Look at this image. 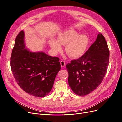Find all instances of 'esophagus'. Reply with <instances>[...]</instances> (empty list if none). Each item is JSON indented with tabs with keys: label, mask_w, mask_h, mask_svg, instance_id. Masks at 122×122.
Listing matches in <instances>:
<instances>
[{
	"label": "esophagus",
	"mask_w": 122,
	"mask_h": 122,
	"mask_svg": "<svg viewBox=\"0 0 122 122\" xmlns=\"http://www.w3.org/2000/svg\"><path fill=\"white\" fill-rule=\"evenodd\" d=\"M60 64H61V66L62 67H63L65 66V62L64 61H61L60 62Z\"/></svg>",
	"instance_id": "1"
}]
</instances>
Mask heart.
<instances>
[{"label":"heart","instance_id":"obj_1","mask_svg":"<svg viewBox=\"0 0 122 122\" xmlns=\"http://www.w3.org/2000/svg\"><path fill=\"white\" fill-rule=\"evenodd\" d=\"M89 44V39L86 35L79 34L74 30H69L59 33L57 40L51 39L49 46L54 53L61 49V45L65 46V50L71 58H77L84 55Z\"/></svg>","mask_w":122,"mask_h":122}]
</instances>
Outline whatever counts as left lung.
I'll list each match as a JSON object with an SVG mask.
<instances>
[{
    "label": "left lung",
    "mask_w": 122,
    "mask_h": 122,
    "mask_svg": "<svg viewBox=\"0 0 122 122\" xmlns=\"http://www.w3.org/2000/svg\"><path fill=\"white\" fill-rule=\"evenodd\" d=\"M109 50L101 33L84 55L66 65L68 84L74 93L88 94L101 83L107 71Z\"/></svg>",
    "instance_id": "obj_1"
}]
</instances>
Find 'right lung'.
Returning a JSON list of instances; mask_svg holds the SVG:
<instances>
[{
  "label": "right lung",
  "mask_w": 122,
  "mask_h": 122,
  "mask_svg": "<svg viewBox=\"0 0 122 122\" xmlns=\"http://www.w3.org/2000/svg\"><path fill=\"white\" fill-rule=\"evenodd\" d=\"M25 34L17 36L11 56V68L18 85L25 92L36 97H46L52 88L61 69L59 58L25 47Z\"/></svg>",
  "instance_id": "right-lung-1"
}]
</instances>
